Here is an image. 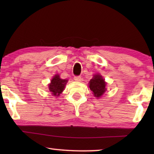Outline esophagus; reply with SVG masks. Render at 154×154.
<instances>
[{
    "mask_svg": "<svg viewBox=\"0 0 154 154\" xmlns=\"http://www.w3.org/2000/svg\"><path fill=\"white\" fill-rule=\"evenodd\" d=\"M74 80L75 81H81V76H75Z\"/></svg>",
    "mask_w": 154,
    "mask_h": 154,
    "instance_id": "esophagus-1",
    "label": "esophagus"
}]
</instances>
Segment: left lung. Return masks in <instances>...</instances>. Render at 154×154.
I'll return each instance as SVG.
<instances>
[{"label":"left lung","instance_id":"8db88e82","mask_svg":"<svg viewBox=\"0 0 154 154\" xmlns=\"http://www.w3.org/2000/svg\"><path fill=\"white\" fill-rule=\"evenodd\" d=\"M106 83L104 81V79L100 74L94 75L89 82L90 89L97 98H100L106 91Z\"/></svg>","mask_w":154,"mask_h":154}]
</instances>
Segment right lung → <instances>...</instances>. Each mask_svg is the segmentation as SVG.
Returning a JSON list of instances; mask_svg holds the SVG:
<instances>
[{
    "label": "right lung",
    "mask_w": 154,
    "mask_h": 154,
    "mask_svg": "<svg viewBox=\"0 0 154 154\" xmlns=\"http://www.w3.org/2000/svg\"><path fill=\"white\" fill-rule=\"evenodd\" d=\"M68 80L60 79V75L56 74L51 80V83L49 84V90L54 96L58 97L64 90L65 85Z\"/></svg>",
    "instance_id": "add662e5"
}]
</instances>
